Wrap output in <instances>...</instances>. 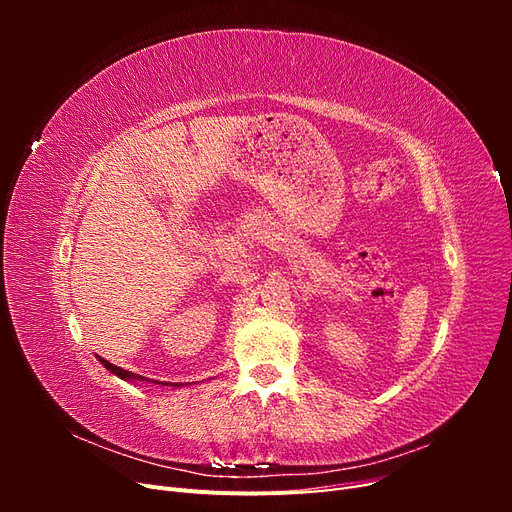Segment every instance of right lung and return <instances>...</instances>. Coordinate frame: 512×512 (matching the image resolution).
Wrapping results in <instances>:
<instances>
[{"label":"right lung","instance_id":"obj_1","mask_svg":"<svg viewBox=\"0 0 512 512\" xmlns=\"http://www.w3.org/2000/svg\"><path fill=\"white\" fill-rule=\"evenodd\" d=\"M100 363L111 371V374H115L117 378H121V380H128V382H134V380H141V382H153V384H164V386H170V382H158V380H149V378H145V376H138V374H132V371H128V369H121V367H117V365H113V363H108L106 359H100ZM173 386H183L181 382H175Z\"/></svg>","mask_w":512,"mask_h":512}]
</instances>
